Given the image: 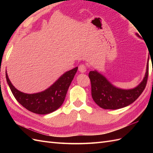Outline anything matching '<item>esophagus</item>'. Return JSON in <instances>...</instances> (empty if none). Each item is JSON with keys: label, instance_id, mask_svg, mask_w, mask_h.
<instances>
[{"label": "esophagus", "instance_id": "34e87169", "mask_svg": "<svg viewBox=\"0 0 153 153\" xmlns=\"http://www.w3.org/2000/svg\"><path fill=\"white\" fill-rule=\"evenodd\" d=\"M78 69H79V71H80V72L84 73V72H85L86 70H87V66H85V64H80L79 66Z\"/></svg>", "mask_w": 153, "mask_h": 153}]
</instances>
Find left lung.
I'll return each mask as SVG.
<instances>
[{
	"instance_id": "8db88e82",
	"label": "left lung",
	"mask_w": 153,
	"mask_h": 153,
	"mask_svg": "<svg viewBox=\"0 0 153 153\" xmlns=\"http://www.w3.org/2000/svg\"><path fill=\"white\" fill-rule=\"evenodd\" d=\"M138 37H140L137 33ZM149 63L143 80L135 88L120 89L113 86L105 77L96 71H91L89 77L91 85V95L97 105L104 109L116 110L134 102L141 95L147 83Z\"/></svg>"
}]
</instances>
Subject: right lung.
<instances>
[{
    "mask_svg": "<svg viewBox=\"0 0 153 153\" xmlns=\"http://www.w3.org/2000/svg\"><path fill=\"white\" fill-rule=\"evenodd\" d=\"M77 70V67L63 74L53 85L43 92L26 94L13 86L6 72V78L15 99L29 111L38 114H47L62 105L68 89Z\"/></svg>",
    "mask_w": 153,
    "mask_h": 153,
    "instance_id": "add662e5",
    "label": "right lung"
}]
</instances>
